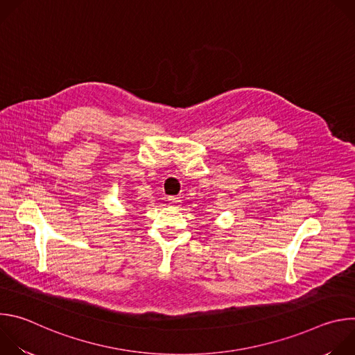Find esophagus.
Returning <instances> with one entry per match:
<instances>
[{
  "mask_svg": "<svg viewBox=\"0 0 355 355\" xmlns=\"http://www.w3.org/2000/svg\"><path fill=\"white\" fill-rule=\"evenodd\" d=\"M168 202H170V205L174 208H178L181 205V199L178 196H170Z\"/></svg>",
  "mask_w": 355,
  "mask_h": 355,
  "instance_id": "obj_1",
  "label": "esophagus"
}]
</instances>
